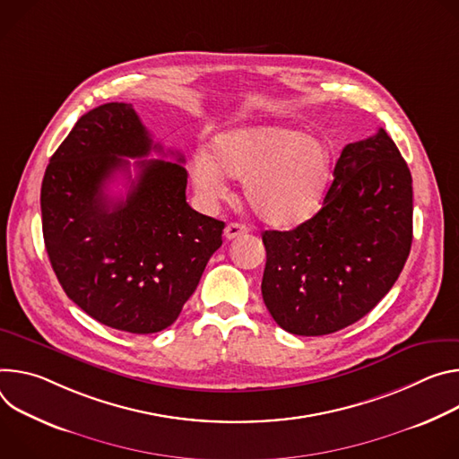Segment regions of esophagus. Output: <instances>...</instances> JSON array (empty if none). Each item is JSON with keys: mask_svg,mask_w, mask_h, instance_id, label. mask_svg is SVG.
Wrapping results in <instances>:
<instances>
[{"mask_svg": "<svg viewBox=\"0 0 459 459\" xmlns=\"http://www.w3.org/2000/svg\"><path fill=\"white\" fill-rule=\"evenodd\" d=\"M246 231H247V230H246V226L237 224V222H231V224H228V226L224 228V237H226L228 240H233V238L242 237Z\"/></svg>", "mask_w": 459, "mask_h": 459, "instance_id": "34e87169", "label": "esophagus"}]
</instances>
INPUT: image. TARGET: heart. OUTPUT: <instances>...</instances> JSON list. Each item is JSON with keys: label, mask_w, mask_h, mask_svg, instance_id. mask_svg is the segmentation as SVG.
Listing matches in <instances>:
<instances>
[{"label": "heart", "mask_w": 459, "mask_h": 459, "mask_svg": "<svg viewBox=\"0 0 459 459\" xmlns=\"http://www.w3.org/2000/svg\"><path fill=\"white\" fill-rule=\"evenodd\" d=\"M332 157L325 142L284 126H247L212 140L210 157L195 152L191 180L196 195L215 204L230 178H242V195L255 217L273 228L310 219L330 182Z\"/></svg>", "instance_id": "obj_1"}]
</instances>
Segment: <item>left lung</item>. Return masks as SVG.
I'll list each match as a JSON object with an SVG mask.
<instances>
[{"instance_id": "8db88e82", "label": "left lung", "mask_w": 459, "mask_h": 459, "mask_svg": "<svg viewBox=\"0 0 459 459\" xmlns=\"http://www.w3.org/2000/svg\"><path fill=\"white\" fill-rule=\"evenodd\" d=\"M412 177L385 129L348 143L323 208L290 231H264L263 299L295 335L365 317L397 281L412 246Z\"/></svg>"}]
</instances>
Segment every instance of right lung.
Wrapping results in <instances>:
<instances>
[{"instance_id":"1","label":"right lung","mask_w":459,"mask_h":459,"mask_svg":"<svg viewBox=\"0 0 459 459\" xmlns=\"http://www.w3.org/2000/svg\"><path fill=\"white\" fill-rule=\"evenodd\" d=\"M151 151L166 157L133 106L111 101L76 122L41 182L43 240L64 291L98 323L140 335L177 321L224 230L186 202L182 155L140 160L126 198L106 193L117 173L131 178L126 159Z\"/></svg>"}]
</instances>
